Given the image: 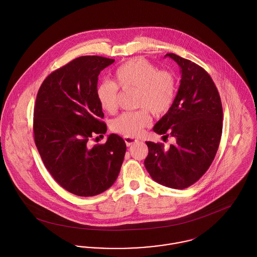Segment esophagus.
Listing matches in <instances>:
<instances>
[{"mask_svg":"<svg viewBox=\"0 0 257 257\" xmlns=\"http://www.w3.org/2000/svg\"><path fill=\"white\" fill-rule=\"evenodd\" d=\"M123 140H124V143H125V145H126L127 147H130V146H132V145H134V144H136V143L139 142L137 139L128 138V137H124Z\"/></svg>","mask_w":257,"mask_h":257,"instance_id":"1","label":"esophagus"}]
</instances>
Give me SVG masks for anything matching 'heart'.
I'll use <instances>...</instances> for the list:
<instances>
[{
  "mask_svg": "<svg viewBox=\"0 0 257 257\" xmlns=\"http://www.w3.org/2000/svg\"><path fill=\"white\" fill-rule=\"evenodd\" d=\"M118 87L139 89L137 106L145 108L137 111H124L112 120L111 130L128 138L140 136L149 124L147 109L155 115L163 114L170 109L175 96V79L172 73L158 70L141 57L133 58L118 66L113 72V82L106 80L98 84L96 96L103 110L115 111Z\"/></svg>",
  "mask_w": 257,
  "mask_h": 257,
  "instance_id": "1",
  "label": "heart"
}]
</instances>
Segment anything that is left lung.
I'll use <instances>...</instances> for the list:
<instances>
[{
  "label": "left lung",
  "mask_w": 257,
  "mask_h": 257,
  "mask_svg": "<svg viewBox=\"0 0 257 257\" xmlns=\"http://www.w3.org/2000/svg\"><path fill=\"white\" fill-rule=\"evenodd\" d=\"M181 80L168 111L155 123L153 132L172 137L175 145L147 142L145 166L151 178L163 186L185 189L197 182L211 166L220 146L222 108L218 89L205 69L174 53Z\"/></svg>",
  "instance_id": "1"
}]
</instances>
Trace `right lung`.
<instances>
[{"label":"right lung","instance_id":"obj_1","mask_svg":"<svg viewBox=\"0 0 257 257\" xmlns=\"http://www.w3.org/2000/svg\"><path fill=\"white\" fill-rule=\"evenodd\" d=\"M113 62L95 55L78 57L49 74L37 93V150L54 180L77 196L91 197L108 190L124 158L126 146L117 135H110L104 145L92 147L90 143L107 132L96 88L100 72Z\"/></svg>","mask_w":257,"mask_h":257}]
</instances>
